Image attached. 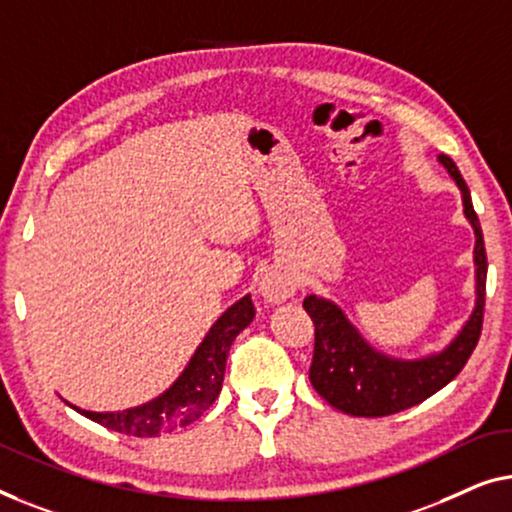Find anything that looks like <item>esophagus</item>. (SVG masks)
Masks as SVG:
<instances>
[{
  "label": "esophagus",
  "mask_w": 512,
  "mask_h": 512,
  "mask_svg": "<svg viewBox=\"0 0 512 512\" xmlns=\"http://www.w3.org/2000/svg\"><path fill=\"white\" fill-rule=\"evenodd\" d=\"M297 292V276L292 271L280 269V266H273L259 280V294L266 304H283Z\"/></svg>",
  "instance_id": "obj_1"
}]
</instances>
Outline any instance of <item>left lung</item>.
<instances>
[{"instance_id": "1", "label": "left lung", "mask_w": 512, "mask_h": 512, "mask_svg": "<svg viewBox=\"0 0 512 512\" xmlns=\"http://www.w3.org/2000/svg\"><path fill=\"white\" fill-rule=\"evenodd\" d=\"M438 162L448 169V174L462 190L464 215L475 232V308L455 341L445 350L420 359H397L366 343L334 301L315 297V294L306 297L304 308L315 325V348L308 378L315 392L341 413L383 417L417 406L431 394L443 390L464 369L478 345L482 315H485V241H482L478 215L473 211L471 192L457 164L448 155H438Z\"/></svg>"}]
</instances>
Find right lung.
<instances>
[{
  "instance_id": "obj_1",
  "label": "right lung",
  "mask_w": 512,
  "mask_h": 512,
  "mask_svg": "<svg viewBox=\"0 0 512 512\" xmlns=\"http://www.w3.org/2000/svg\"><path fill=\"white\" fill-rule=\"evenodd\" d=\"M253 318V299L246 294L215 320V325L204 336V341L199 343V348L194 350L190 364L185 366L176 383L157 399L143 403V406L118 410V413H92V410L76 408L71 403L69 406L106 429L136 438H155L167 434V431L187 427V424L199 420L218 399L222 378H225L229 348H232L234 338L253 322Z\"/></svg>"
}]
</instances>
